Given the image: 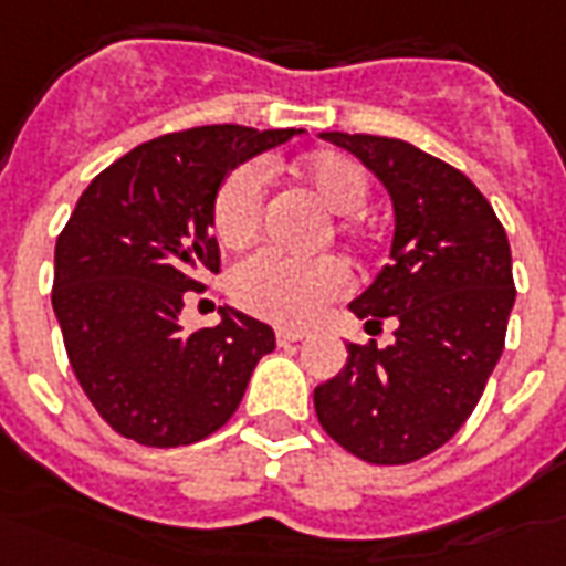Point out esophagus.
I'll use <instances>...</instances> for the list:
<instances>
[{
	"label": "esophagus",
	"mask_w": 566,
	"mask_h": 566,
	"mask_svg": "<svg viewBox=\"0 0 566 566\" xmlns=\"http://www.w3.org/2000/svg\"><path fill=\"white\" fill-rule=\"evenodd\" d=\"M304 340V334L301 332H292V328H277V344L286 346V344H298Z\"/></svg>",
	"instance_id": "esophagus-1"
}]
</instances>
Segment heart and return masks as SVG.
Instances as JSON below:
<instances>
[{"label":"heart","instance_id":"heart-1","mask_svg":"<svg viewBox=\"0 0 566 566\" xmlns=\"http://www.w3.org/2000/svg\"><path fill=\"white\" fill-rule=\"evenodd\" d=\"M289 175L298 180L325 210L319 241H337L349 253H365L370 247V229L361 217L368 198V177L349 156L334 150L313 153L289 165ZM262 220L259 177L250 168H238L222 180L210 210V226L222 247H243ZM344 292V268L332 255L316 259H286L277 253H255L232 271V298L238 307L259 319L277 325H307L319 316L328 301Z\"/></svg>","mask_w":566,"mask_h":566}]
</instances>
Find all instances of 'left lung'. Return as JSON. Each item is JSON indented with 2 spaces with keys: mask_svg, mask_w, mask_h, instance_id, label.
Wrapping results in <instances>:
<instances>
[{
  "mask_svg": "<svg viewBox=\"0 0 566 566\" xmlns=\"http://www.w3.org/2000/svg\"><path fill=\"white\" fill-rule=\"evenodd\" d=\"M389 189V265L349 311L395 344H346L344 370L313 391L334 443L370 464H410L455 437L503 353L515 301L501 220L458 168L413 144L323 132Z\"/></svg>",
  "mask_w": 566,
  "mask_h": 566,
  "instance_id": "left-lung-1",
  "label": "left lung"
}]
</instances>
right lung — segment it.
<instances>
[{"mask_svg": "<svg viewBox=\"0 0 566 566\" xmlns=\"http://www.w3.org/2000/svg\"><path fill=\"white\" fill-rule=\"evenodd\" d=\"M301 129L196 126L138 144L77 198L56 238L53 313L98 416L142 447H189L241 403L271 325L222 307L220 325L184 332V292L220 271L210 234L217 189L234 165Z\"/></svg>", "mask_w": 566, "mask_h": 566, "instance_id": "right-lung-1", "label": "right lung"}]
</instances>
